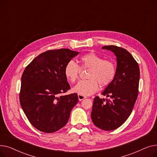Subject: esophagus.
Wrapping results in <instances>:
<instances>
[{
	"mask_svg": "<svg viewBox=\"0 0 157 157\" xmlns=\"http://www.w3.org/2000/svg\"><path fill=\"white\" fill-rule=\"evenodd\" d=\"M78 99H79V101H82V100H83L84 98H86V97H85V96H84V95H80V94H78Z\"/></svg>",
	"mask_w": 157,
	"mask_h": 157,
	"instance_id": "34e87169",
	"label": "esophagus"
}]
</instances>
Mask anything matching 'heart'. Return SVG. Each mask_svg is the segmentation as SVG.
I'll use <instances>...</instances> for the list:
<instances>
[{"label":"heart","mask_w":157,"mask_h":157,"mask_svg":"<svg viewBox=\"0 0 157 157\" xmlns=\"http://www.w3.org/2000/svg\"><path fill=\"white\" fill-rule=\"evenodd\" d=\"M79 61L81 67L89 68L85 80L79 81L72 88L74 92L82 95H90L96 92L101 86L109 85L114 80L117 73L116 65L109 60H104L103 58L94 53H89L82 55ZM80 72L79 65L73 60L69 61L64 68V75L71 83L76 82Z\"/></svg>","instance_id":"1"}]
</instances>
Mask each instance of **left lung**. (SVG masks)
<instances>
[{
  "mask_svg": "<svg viewBox=\"0 0 157 157\" xmlns=\"http://www.w3.org/2000/svg\"><path fill=\"white\" fill-rule=\"evenodd\" d=\"M102 49L117 56V73L102 93L109 98H94L91 117L96 127L109 131L120 127L130 115L138 95L140 71L137 62L125 49L113 45Z\"/></svg>",
  "mask_w": 157,
  "mask_h": 157,
  "instance_id": "left-lung-1",
  "label": "left lung"
}]
</instances>
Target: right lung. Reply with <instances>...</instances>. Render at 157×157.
I'll return each instance as SVG.
<instances>
[{"label": "right lung", "instance_id": "right-lung-1", "mask_svg": "<svg viewBox=\"0 0 157 157\" xmlns=\"http://www.w3.org/2000/svg\"><path fill=\"white\" fill-rule=\"evenodd\" d=\"M79 52L69 49L40 54L25 69L20 93L22 109L31 124L45 133H53L67 123L78 102L77 94L63 95L71 88L65 66Z\"/></svg>", "mask_w": 157, "mask_h": 157}]
</instances>
